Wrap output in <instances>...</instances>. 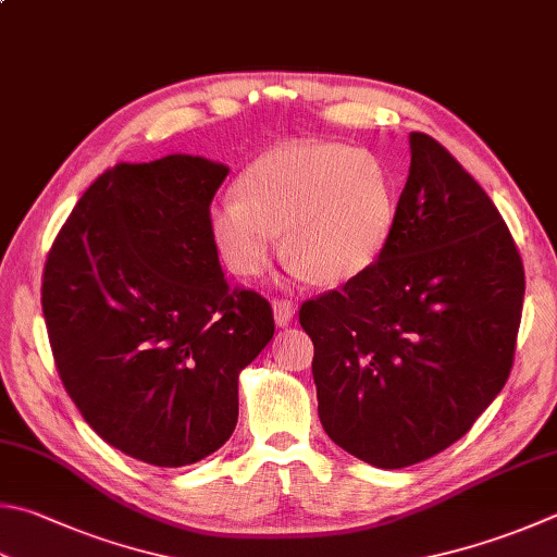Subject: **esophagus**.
<instances>
[{
    "instance_id": "1",
    "label": "esophagus",
    "mask_w": 557,
    "mask_h": 557,
    "mask_svg": "<svg viewBox=\"0 0 557 557\" xmlns=\"http://www.w3.org/2000/svg\"><path fill=\"white\" fill-rule=\"evenodd\" d=\"M296 302L290 300H274V320L278 327H286V324L293 322V318H296Z\"/></svg>"
}]
</instances>
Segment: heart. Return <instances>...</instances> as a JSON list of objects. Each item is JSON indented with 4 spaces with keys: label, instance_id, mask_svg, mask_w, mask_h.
Instances as JSON below:
<instances>
[{
    "label": "heart",
    "instance_id": "obj_1",
    "mask_svg": "<svg viewBox=\"0 0 557 557\" xmlns=\"http://www.w3.org/2000/svg\"><path fill=\"white\" fill-rule=\"evenodd\" d=\"M237 198L211 208L208 230L227 269L257 276L283 245L300 276L346 283L391 243L397 194L385 162L342 143L276 145L239 174Z\"/></svg>",
    "mask_w": 557,
    "mask_h": 557
}]
</instances>
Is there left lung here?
I'll return each instance as SVG.
<instances>
[{
  "label": "left lung",
  "instance_id": "left-lung-1",
  "mask_svg": "<svg viewBox=\"0 0 557 557\" xmlns=\"http://www.w3.org/2000/svg\"><path fill=\"white\" fill-rule=\"evenodd\" d=\"M409 150L381 259L300 308L324 432L375 468L436 456L485 412L509 377L527 288L482 186L424 133Z\"/></svg>",
  "mask_w": 557,
  "mask_h": 557
}]
</instances>
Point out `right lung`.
<instances>
[{"label":"right lung","instance_id":"add662e5","mask_svg":"<svg viewBox=\"0 0 557 557\" xmlns=\"http://www.w3.org/2000/svg\"><path fill=\"white\" fill-rule=\"evenodd\" d=\"M230 174L198 154L119 162L50 247L44 318L67 395L125 456L182 468L237 424V377L274 337V312L233 290L208 213Z\"/></svg>","mask_w":557,"mask_h":557}]
</instances>
